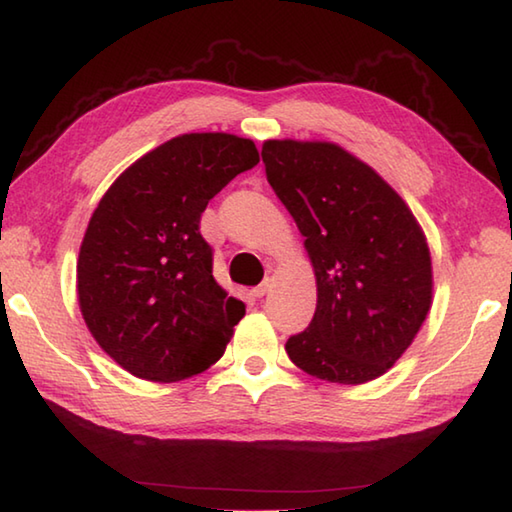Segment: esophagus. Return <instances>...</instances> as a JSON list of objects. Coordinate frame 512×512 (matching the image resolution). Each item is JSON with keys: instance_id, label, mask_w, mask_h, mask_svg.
Here are the masks:
<instances>
[{"instance_id": "1", "label": "esophagus", "mask_w": 512, "mask_h": 512, "mask_svg": "<svg viewBox=\"0 0 512 512\" xmlns=\"http://www.w3.org/2000/svg\"><path fill=\"white\" fill-rule=\"evenodd\" d=\"M269 287H272V281H269V278H265L263 283H260L258 287H254V296L256 298H263L269 292Z\"/></svg>"}]
</instances>
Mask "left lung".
Returning <instances> with one entry per match:
<instances>
[{
	"mask_svg": "<svg viewBox=\"0 0 512 512\" xmlns=\"http://www.w3.org/2000/svg\"><path fill=\"white\" fill-rule=\"evenodd\" d=\"M260 156L316 276V312L289 336V359L330 383L379 379L430 312L426 234L406 200L339 144L267 140Z\"/></svg>",
	"mask_w": 512,
	"mask_h": 512,
	"instance_id": "8db88e82",
	"label": "left lung"
}]
</instances>
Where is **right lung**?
Wrapping results in <instances>:
<instances>
[{"label":"right lung","mask_w":512,"mask_h":512,"mask_svg":"<svg viewBox=\"0 0 512 512\" xmlns=\"http://www.w3.org/2000/svg\"><path fill=\"white\" fill-rule=\"evenodd\" d=\"M258 160L247 138L182 133L124 169L95 207L77 256V303L93 339L138 379L205 372L245 316L211 274L200 216Z\"/></svg>","instance_id":"1"}]
</instances>
